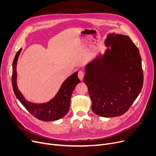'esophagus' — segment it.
Instances as JSON below:
<instances>
[{"label": "esophagus", "mask_w": 156, "mask_h": 156, "mask_svg": "<svg viewBox=\"0 0 156 156\" xmlns=\"http://www.w3.org/2000/svg\"><path fill=\"white\" fill-rule=\"evenodd\" d=\"M84 76H85V72H84L83 71L80 70V71L78 72V78H79V79H80L81 81L83 80Z\"/></svg>", "instance_id": "34e87169"}]
</instances>
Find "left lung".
<instances>
[{"label":"left lung","instance_id":"1","mask_svg":"<svg viewBox=\"0 0 156 156\" xmlns=\"http://www.w3.org/2000/svg\"><path fill=\"white\" fill-rule=\"evenodd\" d=\"M105 52L85 66L83 82L97 115L109 118L125 113L140 94L144 83L138 48L126 35L110 33Z\"/></svg>","mask_w":156,"mask_h":156}]
</instances>
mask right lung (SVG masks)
<instances>
[{
  "mask_svg": "<svg viewBox=\"0 0 156 156\" xmlns=\"http://www.w3.org/2000/svg\"><path fill=\"white\" fill-rule=\"evenodd\" d=\"M20 52L21 50L16 53L12 62V85L16 98L27 111L40 120L51 121L62 118L69 109L71 97L74 89L80 82L78 78V71L73 73L64 80L55 97L48 102L40 104L30 102L24 98L17 85L16 66Z\"/></svg>",
  "mask_w": 156,
  "mask_h": 156,
  "instance_id": "1",
  "label": "right lung"
}]
</instances>
